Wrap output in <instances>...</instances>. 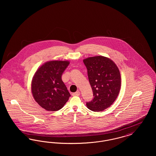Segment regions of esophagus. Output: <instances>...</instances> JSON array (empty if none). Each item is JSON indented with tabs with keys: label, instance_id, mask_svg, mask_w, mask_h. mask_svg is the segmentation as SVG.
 <instances>
[{
	"label": "esophagus",
	"instance_id": "esophagus-1",
	"mask_svg": "<svg viewBox=\"0 0 156 156\" xmlns=\"http://www.w3.org/2000/svg\"><path fill=\"white\" fill-rule=\"evenodd\" d=\"M72 95H73V96H79L80 95V92L79 90H78L76 92L73 93Z\"/></svg>",
	"mask_w": 156,
	"mask_h": 156
}]
</instances>
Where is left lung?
Returning a JSON list of instances; mask_svg holds the SVG:
<instances>
[{
	"label": "left lung",
	"instance_id": "obj_1",
	"mask_svg": "<svg viewBox=\"0 0 156 156\" xmlns=\"http://www.w3.org/2000/svg\"><path fill=\"white\" fill-rule=\"evenodd\" d=\"M83 62L94 94V99L87 102V106L92 111H103L111 106L119 95L121 85L119 69L113 61L104 56L89 57Z\"/></svg>",
	"mask_w": 156,
	"mask_h": 156
}]
</instances>
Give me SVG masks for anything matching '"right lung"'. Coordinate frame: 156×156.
<instances>
[{
	"instance_id": "add662e5",
	"label": "right lung",
	"mask_w": 156,
	"mask_h": 156,
	"mask_svg": "<svg viewBox=\"0 0 156 156\" xmlns=\"http://www.w3.org/2000/svg\"><path fill=\"white\" fill-rule=\"evenodd\" d=\"M69 62L51 61L37 69L33 78L31 91L38 104L48 111L61 109L71 95L61 76Z\"/></svg>"
}]
</instances>
